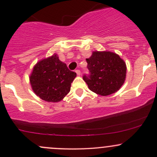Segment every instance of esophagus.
<instances>
[{
	"instance_id": "34e87169",
	"label": "esophagus",
	"mask_w": 157,
	"mask_h": 157,
	"mask_svg": "<svg viewBox=\"0 0 157 157\" xmlns=\"http://www.w3.org/2000/svg\"><path fill=\"white\" fill-rule=\"evenodd\" d=\"M75 72L77 73V75H80V74H81V72H80V71L79 69H77L76 71H75Z\"/></svg>"
}]
</instances>
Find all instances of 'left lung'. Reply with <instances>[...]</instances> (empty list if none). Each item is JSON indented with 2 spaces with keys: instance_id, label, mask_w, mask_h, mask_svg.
<instances>
[{
  "instance_id": "left-lung-1",
  "label": "left lung",
  "mask_w": 157,
  "mask_h": 157,
  "mask_svg": "<svg viewBox=\"0 0 157 157\" xmlns=\"http://www.w3.org/2000/svg\"><path fill=\"white\" fill-rule=\"evenodd\" d=\"M89 71L82 78L93 92L108 96L118 91L125 82L126 65L117 54L111 52H94L86 59Z\"/></svg>"
}]
</instances>
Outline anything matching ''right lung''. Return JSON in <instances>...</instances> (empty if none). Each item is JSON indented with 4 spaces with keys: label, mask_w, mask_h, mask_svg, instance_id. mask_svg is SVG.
Wrapping results in <instances>:
<instances>
[{
    "label": "right lung",
    "mask_w": 157,
    "mask_h": 157,
    "mask_svg": "<svg viewBox=\"0 0 157 157\" xmlns=\"http://www.w3.org/2000/svg\"><path fill=\"white\" fill-rule=\"evenodd\" d=\"M76 76L55 54L34 66L29 80L37 96L46 102H57L69 92Z\"/></svg>",
    "instance_id": "right-lung-1"
}]
</instances>
